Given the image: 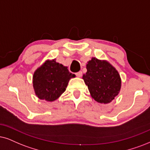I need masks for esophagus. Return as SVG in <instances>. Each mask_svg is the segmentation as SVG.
I'll return each mask as SVG.
<instances>
[{
	"instance_id": "obj_1",
	"label": "esophagus",
	"mask_w": 150,
	"mask_h": 150,
	"mask_svg": "<svg viewBox=\"0 0 150 150\" xmlns=\"http://www.w3.org/2000/svg\"><path fill=\"white\" fill-rule=\"evenodd\" d=\"M75 75H76V76H77V77H81V75H82V72H81V71H79V72H77V73H75Z\"/></svg>"
}]
</instances>
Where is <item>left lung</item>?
<instances>
[{
  "instance_id": "left-lung-1",
  "label": "left lung",
  "mask_w": 150,
  "mask_h": 150,
  "mask_svg": "<svg viewBox=\"0 0 150 150\" xmlns=\"http://www.w3.org/2000/svg\"><path fill=\"white\" fill-rule=\"evenodd\" d=\"M86 69L82 78L91 97L99 103H110L120 91L118 72L109 62L96 57L87 62Z\"/></svg>"
}]
</instances>
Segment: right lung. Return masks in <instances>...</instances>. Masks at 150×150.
Segmentation results:
<instances>
[{"instance_id": "1", "label": "right lung", "mask_w": 150, "mask_h": 150, "mask_svg": "<svg viewBox=\"0 0 150 150\" xmlns=\"http://www.w3.org/2000/svg\"><path fill=\"white\" fill-rule=\"evenodd\" d=\"M66 66L47 60L34 73L33 83L36 96L41 100L53 102L66 91L70 79L75 77Z\"/></svg>"}]
</instances>
